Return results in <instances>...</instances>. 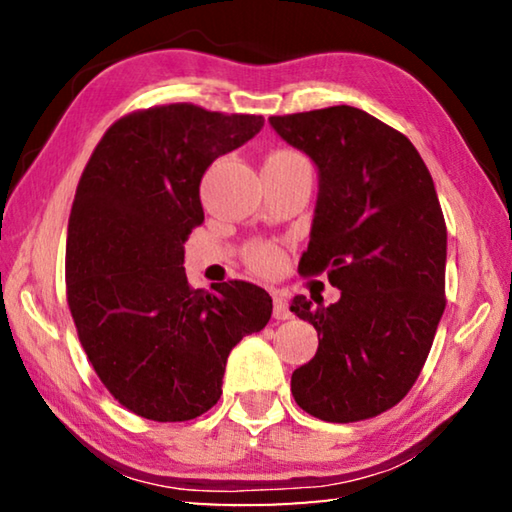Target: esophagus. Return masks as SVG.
Listing matches in <instances>:
<instances>
[{"label":"esophagus","instance_id":"1","mask_svg":"<svg viewBox=\"0 0 512 512\" xmlns=\"http://www.w3.org/2000/svg\"><path fill=\"white\" fill-rule=\"evenodd\" d=\"M273 318H275V320H287V318H291L287 298H284L282 293H277V291L273 293Z\"/></svg>","mask_w":512,"mask_h":512}]
</instances>
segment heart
<instances>
[{"label": "heart", "mask_w": 512, "mask_h": 512, "mask_svg": "<svg viewBox=\"0 0 512 512\" xmlns=\"http://www.w3.org/2000/svg\"><path fill=\"white\" fill-rule=\"evenodd\" d=\"M287 162H302V158L291 151H275L268 155L266 160V164H287ZM250 262H253L259 271H275L277 264H280V253L271 246L257 248L253 250V255H250Z\"/></svg>", "instance_id": "heart-1"}]
</instances>
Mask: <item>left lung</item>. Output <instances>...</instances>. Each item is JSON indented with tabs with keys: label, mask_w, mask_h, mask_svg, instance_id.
Returning a JSON list of instances; mask_svg holds the SVG:
<instances>
[{
	"label": "left lung",
	"mask_w": 512,
	"mask_h": 512,
	"mask_svg": "<svg viewBox=\"0 0 512 512\" xmlns=\"http://www.w3.org/2000/svg\"><path fill=\"white\" fill-rule=\"evenodd\" d=\"M268 124L318 171L298 271H325L341 291L329 307L291 300L318 332L316 357L293 370L291 393L325 422L375 418L411 391L445 311L447 228L431 173L402 133L359 108Z\"/></svg>",
	"instance_id": "left-lung-1"
}]
</instances>
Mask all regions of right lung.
Returning <instances> with one entry per match:
<instances>
[{
    "label": "right lung",
    "instance_id": "obj_1",
    "mask_svg": "<svg viewBox=\"0 0 512 512\" xmlns=\"http://www.w3.org/2000/svg\"><path fill=\"white\" fill-rule=\"evenodd\" d=\"M262 126L259 115L192 103L133 112L108 128L81 176L67 228L69 311L103 386L146 420L210 411L232 348L271 318L257 284L192 289L183 266L205 219L203 173Z\"/></svg>",
    "mask_w": 512,
    "mask_h": 512
}]
</instances>
